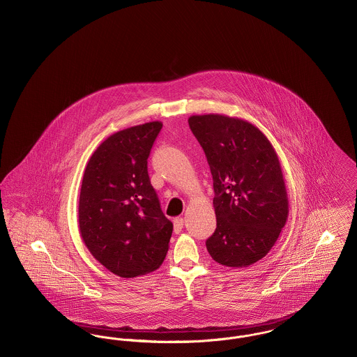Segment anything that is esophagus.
I'll list each match as a JSON object with an SVG mask.
<instances>
[{
  "instance_id": "obj_1",
  "label": "esophagus",
  "mask_w": 357,
  "mask_h": 357,
  "mask_svg": "<svg viewBox=\"0 0 357 357\" xmlns=\"http://www.w3.org/2000/svg\"><path fill=\"white\" fill-rule=\"evenodd\" d=\"M183 226H185V220L183 218H175L174 220V230H175V233L182 231Z\"/></svg>"
}]
</instances>
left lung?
I'll return each instance as SVG.
<instances>
[{"mask_svg":"<svg viewBox=\"0 0 357 357\" xmlns=\"http://www.w3.org/2000/svg\"><path fill=\"white\" fill-rule=\"evenodd\" d=\"M188 126L213 175L217 229L206 241L211 258L246 268L269 253L285 226L289 199L271 142L246 120L194 115Z\"/></svg>","mask_w":357,"mask_h":357,"instance_id":"left-lung-1","label":"left lung"}]
</instances>
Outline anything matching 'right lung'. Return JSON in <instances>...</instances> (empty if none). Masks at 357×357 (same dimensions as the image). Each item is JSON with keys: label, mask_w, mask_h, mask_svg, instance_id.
<instances>
[{"label": "right lung", "mask_w": 357, "mask_h": 357, "mask_svg": "<svg viewBox=\"0 0 357 357\" xmlns=\"http://www.w3.org/2000/svg\"><path fill=\"white\" fill-rule=\"evenodd\" d=\"M162 126L150 121L107 137L85 167L80 236L91 255L123 278L156 271L169 250L172 223L160 208L147 171Z\"/></svg>", "instance_id": "right-lung-1"}]
</instances>
